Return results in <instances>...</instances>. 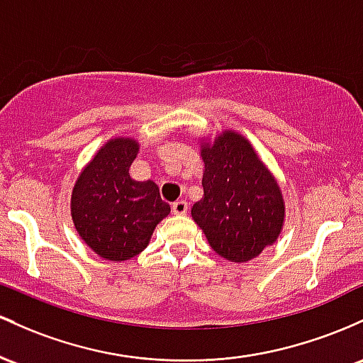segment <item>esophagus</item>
<instances>
[{
	"mask_svg": "<svg viewBox=\"0 0 363 363\" xmlns=\"http://www.w3.org/2000/svg\"><path fill=\"white\" fill-rule=\"evenodd\" d=\"M171 211H173L174 214H185L186 211H189V203L185 201H177L173 202V206H171Z\"/></svg>",
	"mask_w": 363,
	"mask_h": 363,
	"instance_id": "obj_1",
	"label": "esophagus"
}]
</instances>
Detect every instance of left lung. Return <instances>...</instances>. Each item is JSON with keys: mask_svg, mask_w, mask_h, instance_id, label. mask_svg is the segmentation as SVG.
Masks as SVG:
<instances>
[{"mask_svg": "<svg viewBox=\"0 0 363 363\" xmlns=\"http://www.w3.org/2000/svg\"><path fill=\"white\" fill-rule=\"evenodd\" d=\"M203 199L192 218L216 254L231 262L257 257L283 226L281 190L252 145L235 132L202 145Z\"/></svg>", "mask_w": 363, "mask_h": 363, "instance_id": "obj_1", "label": "left lung"}]
</instances>
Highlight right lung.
<instances>
[{"instance_id": "add662e5", "label": "right lung", "mask_w": 363, "mask_h": 363, "mask_svg": "<svg viewBox=\"0 0 363 363\" xmlns=\"http://www.w3.org/2000/svg\"><path fill=\"white\" fill-rule=\"evenodd\" d=\"M138 145L132 138L109 140L75 183L72 218L77 231L106 260H127L147 247L169 203L154 182H135L128 168Z\"/></svg>"}]
</instances>
